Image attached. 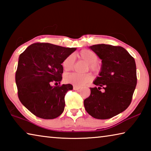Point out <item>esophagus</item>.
<instances>
[{"label":"esophagus","instance_id":"1","mask_svg":"<svg viewBox=\"0 0 151 151\" xmlns=\"http://www.w3.org/2000/svg\"><path fill=\"white\" fill-rule=\"evenodd\" d=\"M81 88V87H79V86H73V89L74 90H76V91H77V90H79V89Z\"/></svg>","mask_w":151,"mask_h":151}]
</instances>
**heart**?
<instances>
[{
	"mask_svg": "<svg viewBox=\"0 0 151 151\" xmlns=\"http://www.w3.org/2000/svg\"><path fill=\"white\" fill-rule=\"evenodd\" d=\"M79 57L81 59L89 64V68L93 72H98L99 70V66L95 63L98 60V57L93 51L88 49H83L79 52ZM74 57L73 55L68 56L63 62V67L64 70L69 71L72 69L74 65ZM92 76L90 74H78L73 73L65 76V81L66 83H70L76 86H81L91 80Z\"/></svg>",
	"mask_w": 151,
	"mask_h": 151,
	"instance_id": "b5f03b06",
	"label": "heart"
}]
</instances>
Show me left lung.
I'll return each instance as SVG.
<instances>
[{
  "label": "left lung",
  "instance_id": "8db88e82",
  "mask_svg": "<svg viewBox=\"0 0 151 151\" xmlns=\"http://www.w3.org/2000/svg\"><path fill=\"white\" fill-rule=\"evenodd\" d=\"M102 60L99 76L84 101L86 112L97 119H108L125 111L131 103L137 85L134 58L123 47L95 45L89 47Z\"/></svg>",
  "mask_w": 151,
  "mask_h": 151
}]
</instances>
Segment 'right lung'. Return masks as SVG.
Returning a JSON list of instances; mask_svg holds the SVG:
<instances>
[{
  "label": "right lung",
  "mask_w": 151,
  "mask_h": 151,
  "mask_svg": "<svg viewBox=\"0 0 151 151\" xmlns=\"http://www.w3.org/2000/svg\"><path fill=\"white\" fill-rule=\"evenodd\" d=\"M76 49L37 42L20 55L15 75L18 96L21 103L35 116L53 119L63 113L65 96L73 88V85H52L60 84L63 60Z\"/></svg>",
  "instance_id": "obj_1"
}]
</instances>
